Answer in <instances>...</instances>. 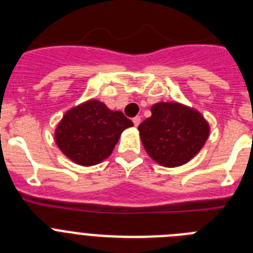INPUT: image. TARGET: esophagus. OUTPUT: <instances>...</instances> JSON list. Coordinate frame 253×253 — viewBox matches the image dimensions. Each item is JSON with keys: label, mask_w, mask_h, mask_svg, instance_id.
<instances>
[{"label": "esophagus", "mask_w": 253, "mask_h": 253, "mask_svg": "<svg viewBox=\"0 0 253 253\" xmlns=\"http://www.w3.org/2000/svg\"><path fill=\"white\" fill-rule=\"evenodd\" d=\"M133 123L135 126H138V125L140 124V116H135V118H133Z\"/></svg>", "instance_id": "obj_1"}]
</instances>
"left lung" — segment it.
<instances>
[{"label":"left lung","mask_w":253,"mask_h":253,"mask_svg":"<svg viewBox=\"0 0 253 253\" xmlns=\"http://www.w3.org/2000/svg\"><path fill=\"white\" fill-rule=\"evenodd\" d=\"M139 124V137L149 157L163 167L193 160L209 138V123L200 111L181 102H157Z\"/></svg>","instance_id":"1"}]
</instances>
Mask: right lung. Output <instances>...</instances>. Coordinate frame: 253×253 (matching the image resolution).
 Listing matches in <instances>:
<instances>
[{"instance_id": "obj_1", "label": "right lung", "mask_w": 253, "mask_h": 253, "mask_svg": "<svg viewBox=\"0 0 253 253\" xmlns=\"http://www.w3.org/2000/svg\"><path fill=\"white\" fill-rule=\"evenodd\" d=\"M130 126L133 123L122 111L91 99L66 111L55 128L54 140L72 162L95 166L113 153L122 133Z\"/></svg>"}]
</instances>
